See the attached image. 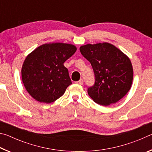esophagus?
Listing matches in <instances>:
<instances>
[{
	"mask_svg": "<svg viewBox=\"0 0 152 152\" xmlns=\"http://www.w3.org/2000/svg\"><path fill=\"white\" fill-rule=\"evenodd\" d=\"M76 84H80V85H82V84H83V83H84V80H83V79H80V80L79 81L76 82Z\"/></svg>",
	"mask_w": 152,
	"mask_h": 152,
	"instance_id": "34e87169",
	"label": "esophagus"
}]
</instances>
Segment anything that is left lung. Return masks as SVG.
<instances>
[{"label":"left lung","mask_w":152,"mask_h":152,"mask_svg":"<svg viewBox=\"0 0 152 152\" xmlns=\"http://www.w3.org/2000/svg\"><path fill=\"white\" fill-rule=\"evenodd\" d=\"M80 51L90 61L94 73V84L88 88L91 99L102 106L121 99L133 82V70L129 58L109 43L82 45Z\"/></svg>","instance_id":"8db88e82"}]
</instances>
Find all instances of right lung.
I'll return each instance as SVG.
<instances>
[{"label":"right lung","mask_w":152,"mask_h":152,"mask_svg":"<svg viewBox=\"0 0 152 152\" xmlns=\"http://www.w3.org/2000/svg\"><path fill=\"white\" fill-rule=\"evenodd\" d=\"M76 51L72 44L46 43L27 56L22 66V80L33 99L48 104L62 96L72 84L64 63Z\"/></svg>","instance_id":"1"}]
</instances>
